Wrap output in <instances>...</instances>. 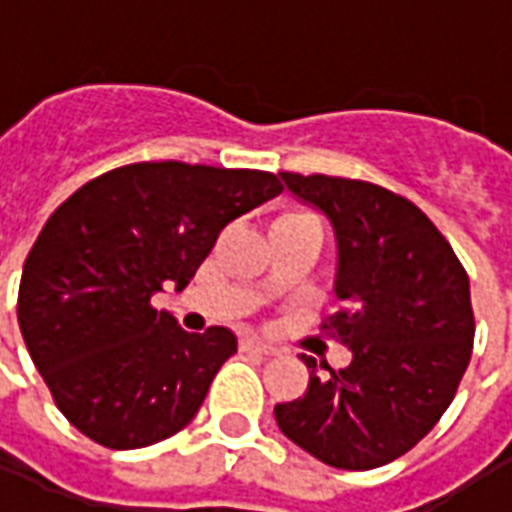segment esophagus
<instances>
[{"instance_id":"34e87169","label":"esophagus","mask_w":512,"mask_h":512,"mask_svg":"<svg viewBox=\"0 0 512 512\" xmlns=\"http://www.w3.org/2000/svg\"><path fill=\"white\" fill-rule=\"evenodd\" d=\"M241 351H252V354H263V356H277V348H274V345L263 343V340H255V337H246V340H241Z\"/></svg>"}]
</instances>
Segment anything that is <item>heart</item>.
<instances>
[{
    "label": "heart",
    "mask_w": 512,
    "mask_h": 512,
    "mask_svg": "<svg viewBox=\"0 0 512 512\" xmlns=\"http://www.w3.org/2000/svg\"><path fill=\"white\" fill-rule=\"evenodd\" d=\"M304 219H312L310 213H304V211H288V213H282L279 216L277 222L274 224H288V222H304Z\"/></svg>",
    "instance_id": "obj_1"
}]
</instances>
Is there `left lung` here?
<instances>
[{
  "label": "left lung",
  "instance_id": "left-lung-1",
  "mask_svg": "<svg viewBox=\"0 0 512 512\" xmlns=\"http://www.w3.org/2000/svg\"><path fill=\"white\" fill-rule=\"evenodd\" d=\"M337 235L334 293L321 329L351 348L334 370L301 354L307 392L277 403L279 430L334 469L365 472L428 436L472 359L469 277L447 238L395 191L367 180L279 172Z\"/></svg>",
  "mask_w": 512,
  "mask_h": 512
}]
</instances>
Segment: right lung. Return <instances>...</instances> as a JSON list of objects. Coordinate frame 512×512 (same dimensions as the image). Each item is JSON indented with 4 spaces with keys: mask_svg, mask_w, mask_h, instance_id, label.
<instances>
[{
    "mask_svg": "<svg viewBox=\"0 0 512 512\" xmlns=\"http://www.w3.org/2000/svg\"><path fill=\"white\" fill-rule=\"evenodd\" d=\"M279 191L260 169L139 161L51 213L24 263L18 326L73 428L136 450L189 425L238 340L183 332L150 299L167 279L186 288L224 227Z\"/></svg>",
    "mask_w": 512,
    "mask_h": 512,
    "instance_id": "right-lung-1",
    "label": "right lung"
}]
</instances>
